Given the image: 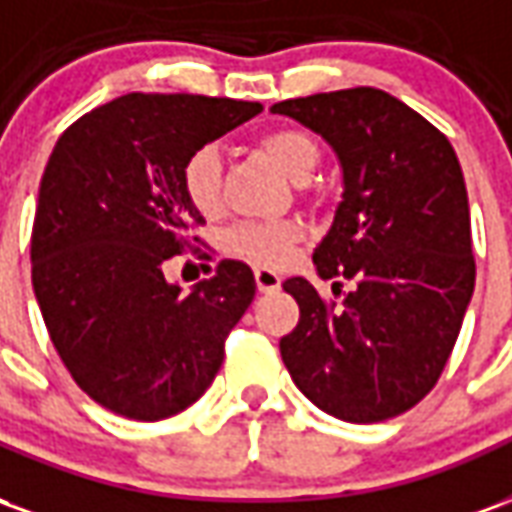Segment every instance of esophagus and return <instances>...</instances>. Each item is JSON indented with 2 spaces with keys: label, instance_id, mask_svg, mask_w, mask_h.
<instances>
[{
  "label": "esophagus",
  "instance_id": "obj_1",
  "mask_svg": "<svg viewBox=\"0 0 512 512\" xmlns=\"http://www.w3.org/2000/svg\"><path fill=\"white\" fill-rule=\"evenodd\" d=\"M255 282L260 293H271V290H279L282 277H279L274 268H255Z\"/></svg>",
  "mask_w": 512,
  "mask_h": 512
}]
</instances>
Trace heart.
Here are the masks:
<instances>
[{
  "label": "heart",
  "mask_w": 512,
  "mask_h": 512,
  "mask_svg": "<svg viewBox=\"0 0 512 512\" xmlns=\"http://www.w3.org/2000/svg\"><path fill=\"white\" fill-rule=\"evenodd\" d=\"M257 147L277 164L285 175L304 180L312 169L318 167L321 150L310 134L299 128H274L257 139ZM183 194L186 200L202 213V216H219L224 208L222 194V158L213 147H200L191 153L180 172ZM301 241V227L293 222H244L235 224L227 233V249L235 255L249 257L263 266H277L290 255V249Z\"/></svg>",
  "instance_id": "b5f03b06"
}]
</instances>
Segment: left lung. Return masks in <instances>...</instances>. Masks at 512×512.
<instances>
[{"label":"left lung","mask_w":512,"mask_h":512,"mask_svg":"<svg viewBox=\"0 0 512 512\" xmlns=\"http://www.w3.org/2000/svg\"><path fill=\"white\" fill-rule=\"evenodd\" d=\"M321 134L343 202L312 263L354 282L343 304L285 279L299 323L279 354L304 395L345 422L397 417L439 381L474 293L469 197L450 139L376 87L271 106ZM340 293L343 282H334Z\"/></svg>","instance_id":"8db88e82"}]
</instances>
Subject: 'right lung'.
I'll use <instances>...</instances> for the list:
<instances>
[{"label": "right lung", "mask_w": 512, "mask_h": 512, "mask_svg": "<svg viewBox=\"0 0 512 512\" xmlns=\"http://www.w3.org/2000/svg\"><path fill=\"white\" fill-rule=\"evenodd\" d=\"M260 104L128 93L79 117L51 150L32 224V288L62 365L120 417H172L211 386L255 274L222 260L191 293L164 279L205 219L180 172Z\"/></svg>", "instance_id": "add662e5"}]
</instances>
